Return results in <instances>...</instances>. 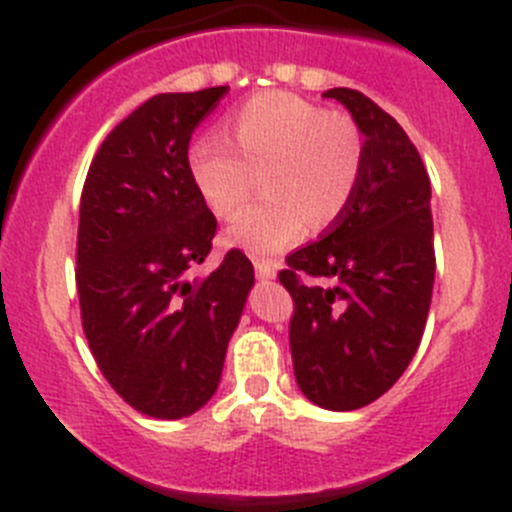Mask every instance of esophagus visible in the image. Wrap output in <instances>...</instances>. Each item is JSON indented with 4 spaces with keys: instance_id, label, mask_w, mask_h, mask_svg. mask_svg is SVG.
Returning a JSON list of instances; mask_svg holds the SVG:
<instances>
[{
    "instance_id": "1",
    "label": "esophagus",
    "mask_w": 512,
    "mask_h": 512,
    "mask_svg": "<svg viewBox=\"0 0 512 512\" xmlns=\"http://www.w3.org/2000/svg\"><path fill=\"white\" fill-rule=\"evenodd\" d=\"M254 266H256V276L258 278H273V276H276V271H278V263L263 261V258H256Z\"/></svg>"
}]
</instances>
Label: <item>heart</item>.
<instances>
[{"label": "heart", "instance_id": "heart-1", "mask_svg": "<svg viewBox=\"0 0 512 512\" xmlns=\"http://www.w3.org/2000/svg\"><path fill=\"white\" fill-rule=\"evenodd\" d=\"M366 141L346 111H326L286 91L241 104L226 121V139L204 134L189 146L186 169L206 209L221 221L244 211L261 176L263 199L229 231L256 254H276L303 236L336 224L356 196Z\"/></svg>", "mask_w": 512, "mask_h": 512}]
</instances>
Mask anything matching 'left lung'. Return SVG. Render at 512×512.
Segmentation results:
<instances>
[{"instance_id":"8db88e82","label":"left lung","mask_w":512,"mask_h":512,"mask_svg":"<svg viewBox=\"0 0 512 512\" xmlns=\"http://www.w3.org/2000/svg\"><path fill=\"white\" fill-rule=\"evenodd\" d=\"M366 141L346 214L278 271L293 298L288 341L296 383L328 411L381 398L416 356L433 296L430 179L391 114L356 89H328Z\"/></svg>"}]
</instances>
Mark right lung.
<instances>
[{
    "instance_id": "obj_1",
    "label": "right lung",
    "mask_w": 512,
    "mask_h": 512,
    "mask_svg": "<svg viewBox=\"0 0 512 512\" xmlns=\"http://www.w3.org/2000/svg\"><path fill=\"white\" fill-rule=\"evenodd\" d=\"M226 91L156 94L131 111L101 141L79 206L77 291L91 356L131 408L164 421L214 396L254 286L239 249L199 276L219 224L186 154Z\"/></svg>"
}]
</instances>
